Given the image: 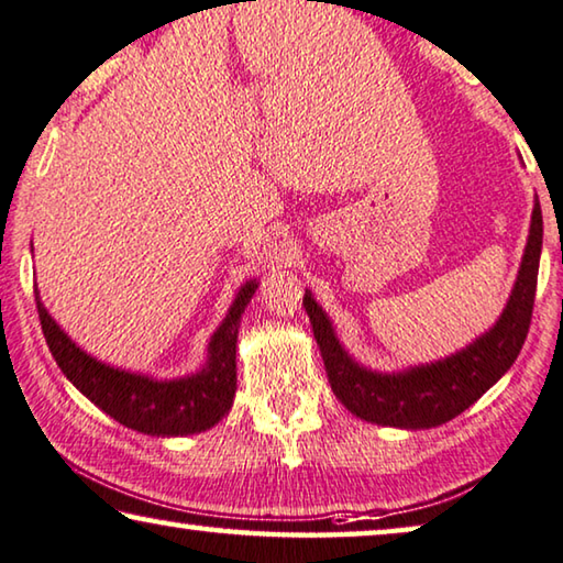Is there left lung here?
Instances as JSON below:
<instances>
[{
  "label": "left lung",
  "instance_id": "left-lung-1",
  "mask_svg": "<svg viewBox=\"0 0 563 563\" xmlns=\"http://www.w3.org/2000/svg\"><path fill=\"white\" fill-rule=\"evenodd\" d=\"M541 243L543 216L541 206L536 202L523 264H520L508 307L503 309L495 328L472 342L470 347L460 350L457 355L396 373V376L361 368L342 350L328 314L317 307V301L307 291L301 305L312 322L332 394L350 413L365 421L383 423V427L429 429L460 417L516 363L520 347H523L533 317Z\"/></svg>",
  "mask_w": 563,
  "mask_h": 563
}]
</instances>
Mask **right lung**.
Segmentation results:
<instances>
[{"instance_id": "right-lung-1", "label": "right lung", "mask_w": 563, "mask_h": 563, "mask_svg": "<svg viewBox=\"0 0 563 563\" xmlns=\"http://www.w3.org/2000/svg\"><path fill=\"white\" fill-rule=\"evenodd\" d=\"M256 287V282L243 284L223 324L210 340L208 365L180 380H152L99 363L65 335L37 295L35 299L47 347L65 378L80 394L129 429L152 437H183L216 427L231 411L235 396V340L241 314Z\"/></svg>"}]
</instances>
